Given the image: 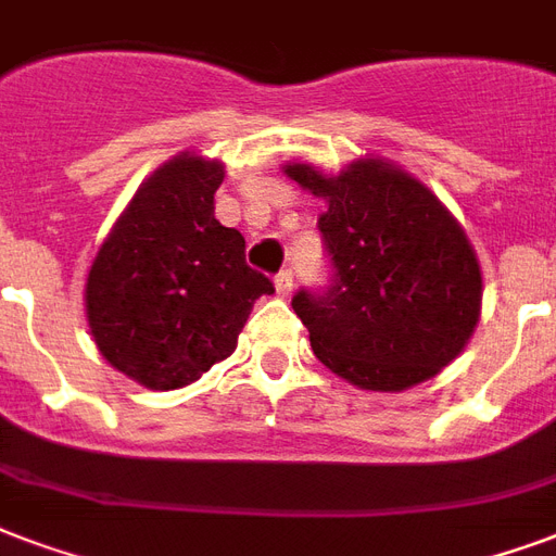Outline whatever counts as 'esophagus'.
Returning <instances> with one entry per match:
<instances>
[{"mask_svg":"<svg viewBox=\"0 0 556 556\" xmlns=\"http://www.w3.org/2000/svg\"><path fill=\"white\" fill-rule=\"evenodd\" d=\"M275 290H278V295H287L293 293V269H281V273L275 275Z\"/></svg>","mask_w":556,"mask_h":556,"instance_id":"1","label":"esophagus"}]
</instances>
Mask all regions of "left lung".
Segmentation results:
<instances>
[{
  "instance_id": "obj_1",
  "label": "left lung",
  "mask_w": 556,
  "mask_h": 556,
  "mask_svg": "<svg viewBox=\"0 0 556 556\" xmlns=\"http://www.w3.org/2000/svg\"><path fill=\"white\" fill-rule=\"evenodd\" d=\"M319 195L331 283L293 295L313 354L361 390L402 392L463 352L481 316V266L445 204L399 166L363 157L340 175L287 164Z\"/></svg>"
}]
</instances>
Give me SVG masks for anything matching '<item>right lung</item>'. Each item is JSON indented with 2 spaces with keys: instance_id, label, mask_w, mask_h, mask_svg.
<instances>
[{
  "instance_id": "add662e5",
  "label": "right lung",
  "mask_w": 556,
  "mask_h": 556,
  "mask_svg": "<svg viewBox=\"0 0 556 556\" xmlns=\"http://www.w3.org/2000/svg\"><path fill=\"white\" fill-rule=\"evenodd\" d=\"M219 161L178 154L140 184L87 275V323L102 357L149 390H178L237 349L273 281L214 216Z\"/></svg>"
}]
</instances>
